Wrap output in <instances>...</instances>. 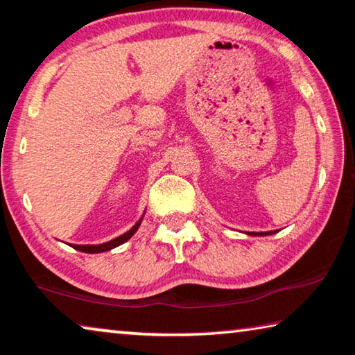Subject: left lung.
Here are the masks:
<instances>
[{"label": "left lung", "instance_id": "left-lung-1", "mask_svg": "<svg viewBox=\"0 0 355 355\" xmlns=\"http://www.w3.org/2000/svg\"><path fill=\"white\" fill-rule=\"evenodd\" d=\"M275 230H272V232H254V234H251V235H270V234H273Z\"/></svg>", "mask_w": 355, "mask_h": 355}]
</instances>
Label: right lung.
I'll use <instances>...</instances> for the list:
<instances>
[{"instance_id": "1", "label": "right lung", "mask_w": 355, "mask_h": 355, "mask_svg": "<svg viewBox=\"0 0 355 355\" xmlns=\"http://www.w3.org/2000/svg\"><path fill=\"white\" fill-rule=\"evenodd\" d=\"M140 221H142V219H140ZM140 221L134 224L132 229H129L126 234H123V235H120V237H116V239H114V240L107 241V243H101V245H74V250H77V251H82V252H92V254H94V252H104V251H109V250L115 248V246L121 245V243H125V241H128L129 239H131L132 235L136 234V230L139 229V226H140Z\"/></svg>"}]
</instances>
